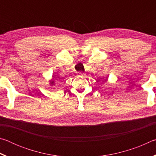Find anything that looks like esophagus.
Listing matches in <instances>:
<instances>
[{
    "mask_svg": "<svg viewBox=\"0 0 156 156\" xmlns=\"http://www.w3.org/2000/svg\"><path fill=\"white\" fill-rule=\"evenodd\" d=\"M78 76H80V77H84V76H85V73L83 72H80L78 73Z\"/></svg>",
    "mask_w": 156,
    "mask_h": 156,
    "instance_id": "obj_1",
    "label": "esophagus"
}]
</instances>
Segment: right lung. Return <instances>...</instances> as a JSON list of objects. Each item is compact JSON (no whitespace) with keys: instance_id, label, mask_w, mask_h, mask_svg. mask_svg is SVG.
I'll return each mask as SVG.
<instances>
[{"instance_id":"add662e5","label":"right lung","mask_w":156,"mask_h":156,"mask_svg":"<svg viewBox=\"0 0 156 156\" xmlns=\"http://www.w3.org/2000/svg\"><path fill=\"white\" fill-rule=\"evenodd\" d=\"M49 84H50V85H51V86L55 85V82H54V80H53V79H51V80H49Z\"/></svg>"}]
</instances>
